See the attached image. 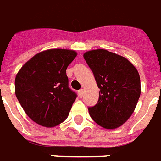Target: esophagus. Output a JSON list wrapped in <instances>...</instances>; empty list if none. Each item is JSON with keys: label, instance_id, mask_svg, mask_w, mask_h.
Masks as SVG:
<instances>
[{"label": "esophagus", "instance_id": "1", "mask_svg": "<svg viewBox=\"0 0 161 161\" xmlns=\"http://www.w3.org/2000/svg\"><path fill=\"white\" fill-rule=\"evenodd\" d=\"M78 96H79V97H83V89H80L79 91H78Z\"/></svg>", "mask_w": 161, "mask_h": 161}]
</instances>
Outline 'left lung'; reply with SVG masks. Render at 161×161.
<instances>
[{
  "instance_id": "obj_1",
  "label": "left lung",
  "mask_w": 161,
  "mask_h": 161,
  "mask_svg": "<svg viewBox=\"0 0 161 161\" xmlns=\"http://www.w3.org/2000/svg\"><path fill=\"white\" fill-rule=\"evenodd\" d=\"M99 91L97 103L88 108L97 124L106 129L121 126L130 118L141 95L138 71L128 59L106 49L83 54Z\"/></svg>"
}]
</instances>
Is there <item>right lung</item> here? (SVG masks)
I'll return each mask as SVG.
<instances>
[{
	"label": "right lung",
	"mask_w": 161,
	"mask_h": 161,
	"mask_svg": "<svg viewBox=\"0 0 161 161\" xmlns=\"http://www.w3.org/2000/svg\"><path fill=\"white\" fill-rule=\"evenodd\" d=\"M76 56L70 49L42 51L16 74L15 96L28 117L40 126L53 127L67 119L77 94L69 87L66 69Z\"/></svg>",
	"instance_id": "1"
}]
</instances>
